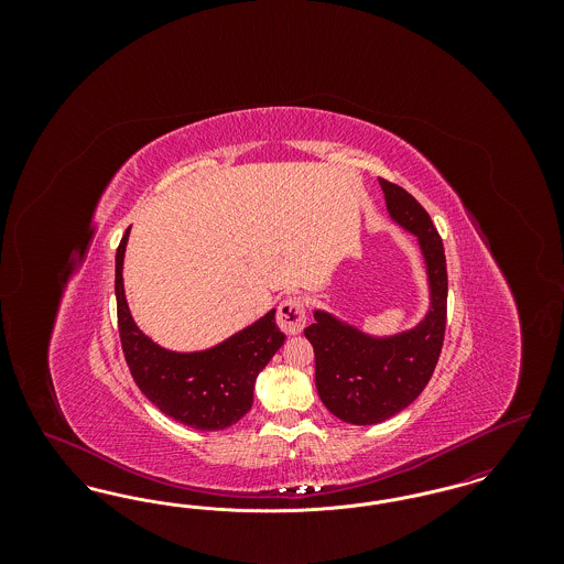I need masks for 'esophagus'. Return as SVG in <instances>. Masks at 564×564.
<instances>
[{"mask_svg": "<svg viewBox=\"0 0 564 564\" xmlns=\"http://www.w3.org/2000/svg\"><path fill=\"white\" fill-rule=\"evenodd\" d=\"M276 323L285 334H300L306 325V308L300 295H290L279 304Z\"/></svg>", "mask_w": 564, "mask_h": 564, "instance_id": "34e87169", "label": "esophagus"}]
</instances>
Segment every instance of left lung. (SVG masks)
Masks as SVG:
<instances>
[{"instance_id": "obj_1", "label": "left lung", "mask_w": 564, "mask_h": 564, "mask_svg": "<svg viewBox=\"0 0 564 564\" xmlns=\"http://www.w3.org/2000/svg\"><path fill=\"white\" fill-rule=\"evenodd\" d=\"M389 215L416 235L427 274L431 306L414 329L375 338L315 311L304 336L315 349V384L323 405L350 425H375L414 402L427 387L446 332L448 272L444 245L423 205L402 186L378 177Z\"/></svg>"}]
</instances>
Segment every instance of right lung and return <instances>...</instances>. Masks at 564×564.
<instances>
[{"mask_svg": "<svg viewBox=\"0 0 564 564\" xmlns=\"http://www.w3.org/2000/svg\"><path fill=\"white\" fill-rule=\"evenodd\" d=\"M129 230L116 251V306L122 352L137 387L162 414L192 430L232 427L249 412L256 378L285 340L274 311L214 349H162L134 325L124 297L122 262Z\"/></svg>", "mask_w": 564, "mask_h": 564, "instance_id": "obj_1", "label": "right lung"}]
</instances>
